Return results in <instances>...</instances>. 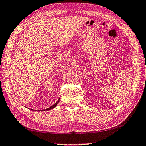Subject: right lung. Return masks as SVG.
I'll list each match as a JSON object with an SVG mask.
<instances>
[{"label": "right lung", "mask_w": 146, "mask_h": 146, "mask_svg": "<svg viewBox=\"0 0 146 146\" xmlns=\"http://www.w3.org/2000/svg\"><path fill=\"white\" fill-rule=\"evenodd\" d=\"M59 100H60V98H59V100H57V102L55 103V104H53V105H52V106H51V107H50V108H47V109H46V110H41L42 111H48V110H52L53 108H54L55 107H56V106H57V105L58 104V103H59Z\"/></svg>", "instance_id": "obj_1"}]
</instances>
